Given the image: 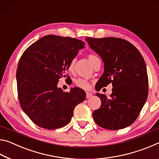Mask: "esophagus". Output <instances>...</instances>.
Instances as JSON below:
<instances>
[{"label": "esophagus", "mask_w": 159, "mask_h": 159, "mask_svg": "<svg viewBox=\"0 0 159 159\" xmlns=\"http://www.w3.org/2000/svg\"><path fill=\"white\" fill-rule=\"evenodd\" d=\"M92 97V93H90V92H86V97L87 98H89L90 97Z\"/></svg>", "instance_id": "1"}]
</instances>
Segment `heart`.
Segmentation results:
<instances>
[{
    "label": "heart",
    "mask_w": 159,
    "mask_h": 159,
    "mask_svg": "<svg viewBox=\"0 0 159 159\" xmlns=\"http://www.w3.org/2000/svg\"><path fill=\"white\" fill-rule=\"evenodd\" d=\"M88 58H89V61H90L91 63H92V65L93 64V62H95V61H97V59H99L97 56L94 55V54H89V55L88 56ZM75 59H72V61H70L69 66H68L69 71H70V72L73 71L74 67H75ZM75 84H76L77 87H79L82 88V89H89V87H90L89 83L88 82L87 80H84V79H78V80H77L76 81H75Z\"/></svg>",
    "instance_id": "heart-1"
}]
</instances>
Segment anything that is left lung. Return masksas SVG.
<instances>
[{"label":"left lung","instance_id":"1","mask_svg":"<svg viewBox=\"0 0 159 159\" xmlns=\"http://www.w3.org/2000/svg\"><path fill=\"white\" fill-rule=\"evenodd\" d=\"M90 48L102 59L103 73L95 89L111 83L110 97L97 93L101 105L93 113L98 125L108 129H123L138 117L148 97L147 67L140 52L123 39L86 38Z\"/></svg>","mask_w":159,"mask_h":159}]
</instances>
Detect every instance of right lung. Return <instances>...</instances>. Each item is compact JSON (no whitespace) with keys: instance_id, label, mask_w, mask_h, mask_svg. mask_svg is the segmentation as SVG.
Instances as JSON below:
<instances>
[{"instance_id":"right-lung-1","label":"right lung","mask_w":159,"mask_h":159,"mask_svg":"<svg viewBox=\"0 0 159 159\" xmlns=\"http://www.w3.org/2000/svg\"><path fill=\"white\" fill-rule=\"evenodd\" d=\"M84 48L82 41L48 35L26 49L18 63L16 79L22 110L36 125L55 129L68 124L75 106L86 93L78 87L63 92L58 87L70 61ZM68 78V77H67Z\"/></svg>"}]
</instances>
